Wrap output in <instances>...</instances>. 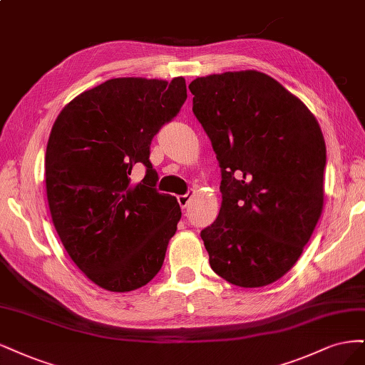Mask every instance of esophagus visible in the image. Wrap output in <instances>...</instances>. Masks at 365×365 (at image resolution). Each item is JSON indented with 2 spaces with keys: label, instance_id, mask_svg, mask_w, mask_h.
Returning <instances> with one entry per match:
<instances>
[{
  "label": "esophagus",
  "instance_id": "1",
  "mask_svg": "<svg viewBox=\"0 0 365 365\" xmlns=\"http://www.w3.org/2000/svg\"><path fill=\"white\" fill-rule=\"evenodd\" d=\"M191 198H192V194H191V192H187V194H185V195H179V197H178V202H179L180 207L185 209L187 205H190Z\"/></svg>",
  "mask_w": 365,
  "mask_h": 365
}]
</instances>
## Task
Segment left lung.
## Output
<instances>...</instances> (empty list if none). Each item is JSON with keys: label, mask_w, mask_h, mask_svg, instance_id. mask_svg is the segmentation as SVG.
<instances>
[{"label": "left lung", "mask_w": 365, "mask_h": 365, "mask_svg": "<svg viewBox=\"0 0 365 365\" xmlns=\"http://www.w3.org/2000/svg\"><path fill=\"white\" fill-rule=\"evenodd\" d=\"M190 91L221 167L220 214L200 233L210 268L241 288L273 284L297 262L323 212L319 121L255 69L198 77Z\"/></svg>", "instance_id": "1"}]
</instances>
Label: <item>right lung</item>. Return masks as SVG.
I'll return each mask as SVG.
<instances>
[{
    "mask_svg": "<svg viewBox=\"0 0 365 365\" xmlns=\"http://www.w3.org/2000/svg\"><path fill=\"white\" fill-rule=\"evenodd\" d=\"M186 100L183 77H121L81 92L56 118L45 153L53 225L93 284L127 292L147 285L165 259L182 217L156 191L150 144ZM136 163L146 178L132 184Z\"/></svg>",
    "mask_w": 365,
    "mask_h": 365,
    "instance_id": "1",
    "label": "right lung"
}]
</instances>
